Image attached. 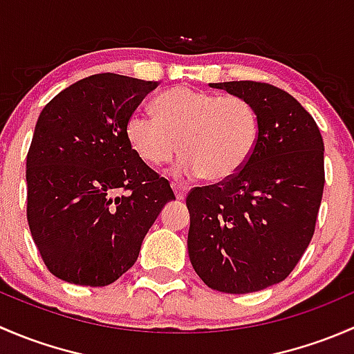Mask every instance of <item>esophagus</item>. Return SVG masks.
<instances>
[{"label": "esophagus", "instance_id": "34e87169", "mask_svg": "<svg viewBox=\"0 0 354 354\" xmlns=\"http://www.w3.org/2000/svg\"><path fill=\"white\" fill-rule=\"evenodd\" d=\"M173 190L178 200H185V197H187L188 194V187H185V185L181 183H173Z\"/></svg>", "mask_w": 354, "mask_h": 354}]
</instances>
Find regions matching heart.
<instances>
[{"mask_svg":"<svg viewBox=\"0 0 354 354\" xmlns=\"http://www.w3.org/2000/svg\"><path fill=\"white\" fill-rule=\"evenodd\" d=\"M152 111H135L127 121L131 149L151 166L169 162L181 149V174L221 183L243 169L259 142V114L236 95L173 87L157 95Z\"/></svg>","mask_w":354,"mask_h":354,"instance_id":"obj_1","label":"heart"}]
</instances>
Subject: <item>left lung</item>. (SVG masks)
<instances>
[{
  "label": "left lung",
  "mask_w": 354,
  "mask_h": 354,
  "mask_svg": "<svg viewBox=\"0 0 354 354\" xmlns=\"http://www.w3.org/2000/svg\"><path fill=\"white\" fill-rule=\"evenodd\" d=\"M210 87L246 99L260 135L240 173L188 194V255L207 286L245 295L286 279L308 248L326 183L324 140L308 111L274 85Z\"/></svg>",
  "instance_id": "1"
}]
</instances>
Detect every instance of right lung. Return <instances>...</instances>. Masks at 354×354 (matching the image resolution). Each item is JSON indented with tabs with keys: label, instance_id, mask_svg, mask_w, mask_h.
Wrapping results in <instances>:
<instances>
[{
	"label": "right lung",
	"instance_id": "right-lung-1",
	"mask_svg": "<svg viewBox=\"0 0 354 354\" xmlns=\"http://www.w3.org/2000/svg\"><path fill=\"white\" fill-rule=\"evenodd\" d=\"M157 82L82 78L44 106L27 154V221L49 272L108 286L174 194L131 149L127 121Z\"/></svg>",
	"mask_w": 354,
	"mask_h": 354
}]
</instances>
